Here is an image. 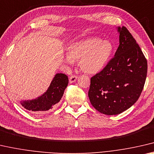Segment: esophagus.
<instances>
[{
  "mask_svg": "<svg viewBox=\"0 0 154 154\" xmlns=\"http://www.w3.org/2000/svg\"><path fill=\"white\" fill-rule=\"evenodd\" d=\"M77 80V76L76 75H72V76L69 77V82L73 83L76 81Z\"/></svg>",
  "mask_w": 154,
  "mask_h": 154,
  "instance_id": "esophagus-1",
  "label": "esophagus"
}]
</instances>
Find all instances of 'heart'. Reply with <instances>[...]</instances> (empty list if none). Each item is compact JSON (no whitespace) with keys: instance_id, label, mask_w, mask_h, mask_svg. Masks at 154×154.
<instances>
[{"instance_id":"heart-1","label":"heart","mask_w":154,"mask_h":154,"mask_svg":"<svg viewBox=\"0 0 154 154\" xmlns=\"http://www.w3.org/2000/svg\"><path fill=\"white\" fill-rule=\"evenodd\" d=\"M113 52L114 46L109 40L92 37L70 45L65 61L69 64L79 61V66L83 72L97 74L108 64Z\"/></svg>"}]
</instances>
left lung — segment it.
<instances>
[{"label": "left lung", "instance_id": "8db88e82", "mask_svg": "<svg viewBox=\"0 0 154 154\" xmlns=\"http://www.w3.org/2000/svg\"><path fill=\"white\" fill-rule=\"evenodd\" d=\"M119 45L115 57L91 79V104L104 115H118L138 100L144 87L147 59L125 26L117 27Z\"/></svg>", "mask_w": 154, "mask_h": 154}]
</instances>
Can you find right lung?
Here are the masks:
<instances>
[{
	"label": "right lung",
	"mask_w": 154,
	"mask_h": 154,
	"mask_svg": "<svg viewBox=\"0 0 154 154\" xmlns=\"http://www.w3.org/2000/svg\"><path fill=\"white\" fill-rule=\"evenodd\" d=\"M69 82L67 75L62 73L55 74L49 87L44 94L33 100H22L20 104L26 110L35 114L48 112L61 99Z\"/></svg>",
	"instance_id": "1"
}]
</instances>
